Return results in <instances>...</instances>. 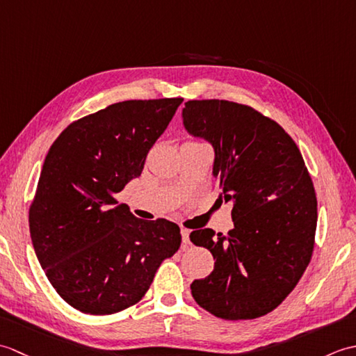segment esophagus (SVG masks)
<instances>
[{"instance_id": "34e87169", "label": "esophagus", "mask_w": 356, "mask_h": 356, "mask_svg": "<svg viewBox=\"0 0 356 356\" xmlns=\"http://www.w3.org/2000/svg\"><path fill=\"white\" fill-rule=\"evenodd\" d=\"M180 232H182V241H184V245H185V246L190 245V229L182 228V229H180Z\"/></svg>"}]
</instances>
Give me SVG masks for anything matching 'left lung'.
Listing matches in <instances>:
<instances>
[{"label": "left lung", "mask_w": 356, "mask_h": 356, "mask_svg": "<svg viewBox=\"0 0 356 356\" xmlns=\"http://www.w3.org/2000/svg\"><path fill=\"white\" fill-rule=\"evenodd\" d=\"M185 130L214 148L218 200L232 203L234 228L190 238L214 257V270L194 280L200 307L223 320H252L282 305L311 261L316 195L298 147L275 120L229 101H188Z\"/></svg>", "instance_id": "obj_1"}]
</instances>
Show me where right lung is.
Returning <instances> with one entry per match:
<instances>
[{"instance_id": "right-lung-1", "label": "right lung", "mask_w": 356, "mask_h": 356, "mask_svg": "<svg viewBox=\"0 0 356 356\" xmlns=\"http://www.w3.org/2000/svg\"><path fill=\"white\" fill-rule=\"evenodd\" d=\"M182 97L124 101L70 124L53 142L29 211L38 260L65 303L90 315L133 306L180 228L134 217L115 195L139 177Z\"/></svg>"}]
</instances>
